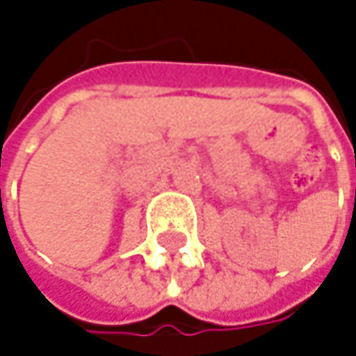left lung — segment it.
I'll use <instances>...</instances> for the list:
<instances>
[{
	"mask_svg": "<svg viewBox=\"0 0 356 356\" xmlns=\"http://www.w3.org/2000/svg\"><path fill=\"white\" fill-rule=\"evenodd\" d=\"M355 193H356V191H355Z\"/></svg>",
	"mask_w": 356,
	"mask_h": 356,
	"instance_id": "8db88e82",
	"label": "left lung"
}]
</instances>
